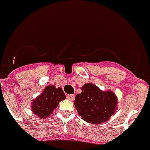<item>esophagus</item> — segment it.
<instances>
[{
  "label": "esophagus",
  "mask_w": 150,
  "mask_h": 150,
  "mask_svg": "<svg viewBox=\"0 0 150 150\" xmlns=\"http://www.w3.org/2000/svg\"><path fill=\"white\" fill-rule=\"evenodd\" d=\"M74 98H75L74 94H68V95L67 96V98L69 100H73L74 99Z\"/></svg>",
  "instance_id": "obj_1"
}]
</instances>
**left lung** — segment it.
<instances>
[{
  "mask_svg": "<svg viewBox=\"0 0 150 150\" xmlns=\"http://www.w3.org/2000/svg\"><path fill=\"white\" fill-rule=\"evenodd\" d=\"M82 92L75 98L74 105L83 120L92 124H101L115 113L117 98L111 91H101L92 83L81 87Z\"/></svg>",
  "mask_w": 150,
  "mask_h": 150,
  "instance_id": "1",
  "label": "left lung"
}]
</instances>
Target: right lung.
<instances>
[{"label": "right lung", "instance_id": "add662e5", "mask_svg": "<svg viewBox=\"0 0 150 150\" xmlns=\"http://www.w3.org/2000/svg\"><path fill=\"white\" fill-rule=\"evenodd\" d=\"M65 98V94L61 87L56 88L53 85L47 86L42 94L32 103V111L40 118H46L58 106L59 102Z\"/></svg>", "mask_w": 150, "mask_h": 150}]
</instances>
